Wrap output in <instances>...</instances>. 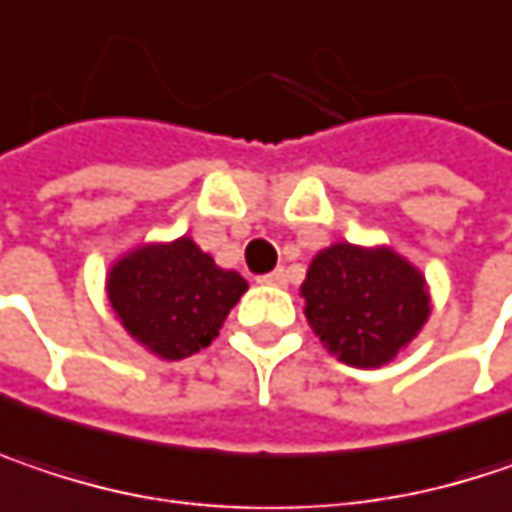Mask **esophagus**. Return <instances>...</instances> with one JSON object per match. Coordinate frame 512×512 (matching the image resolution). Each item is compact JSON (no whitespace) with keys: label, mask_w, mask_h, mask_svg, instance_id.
Here are the masks:
<instances>
[{"label":"esophagus","mask_w":512,"mask_h":512,"mask_svg":"<svg viewBox=\"0 0 512 512\" xmlns=\"http://www.w3.org/2000/svg\"><path fill=\"white\" fill-rule=\"evenodd\" d=\"M257 284H266V287H284V284H287V272H284V269H275V272H269V275H260V278H257Z\"/></svg>","instance_id":"34e87169"}]
</instances>
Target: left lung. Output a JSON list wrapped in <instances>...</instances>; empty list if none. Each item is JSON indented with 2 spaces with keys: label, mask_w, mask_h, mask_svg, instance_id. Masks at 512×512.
Segmentation results:
<instances>
[{
  "label": "left lung",
  "mask_w": 512,
  "mask_h": 512,
  "mask_svg": "<svg viewBox=\"0 0 512 512\" xmlns=\"http://www.w3.org/2000/svg\"><path fill=\"white\" fill-rule=\"evenodd\" d=\"M304 316L337 360L390 363L428 322L425 278L393 249L337 243L313 257L302 284Z\"/></svg>",
  "instance_id": "1"
}]
</instances>
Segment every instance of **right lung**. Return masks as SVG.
<instances>
[{
  "label": "right lung",
  "instance_id": "add662e5",
  "mask_svg": "<svg viewBox=\"0 0 512 512\" xmlns=\"http://www.w3.org/2000/svg\"><path fill=\"white\" fill-rule=\"evenodd\" d=\"M249 284L219 269L190 237L140 246L114 263L108 299L125 331L166 360L210 346Z\"/></svg>",
  "mask_w": 512,
  "mask_h": 512
}]
</instances>
